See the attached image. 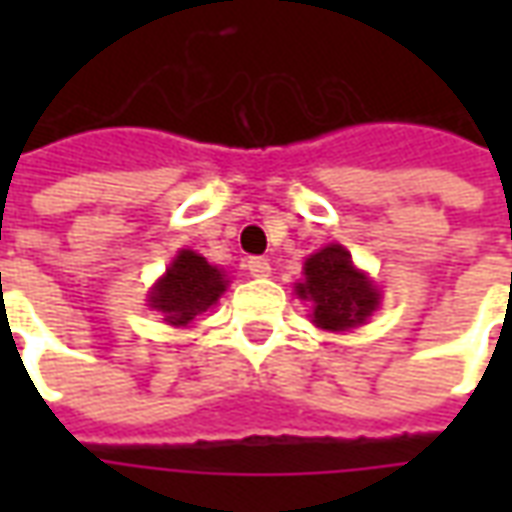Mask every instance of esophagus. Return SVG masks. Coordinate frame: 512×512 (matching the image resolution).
<instances>
[{
  "instance_id": "34e87169",
  "label": "esophagus",
  "mask_w": 512,
  "mask_h": 512,
  "mask_svg": "<svg viewBox=\"0 0 512 512\" xmlns=\"http://www.w3.org/2000/svg\"><path fill=\"white\" fill-rule=\"evenodd\" d=\"M246 268H249L252 277H268V274H271V263H268L266 257H249V260H246Z\"/></svg>"
}]
</instances>
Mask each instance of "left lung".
Wrapping results in <instances>:
<instances>
[{"instance_id":"left-lung-1","label":"left lung","mask_w":512,"mask_h":512,"mask_svg":"<svg viewBox=\"0 0 512 512\" xmlns=\"http://www.w3.org/2000/svg\"><path fill=\"white\" fill-rule=\"evenodd\" d=\"M296 290L301 299L312 301V321L332 332L365 323L378 304L376 288L356 271L351 255L337 244L307 257L304 282Z\"/></svg>"}]
</instances>
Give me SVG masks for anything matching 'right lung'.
<instances>
[{"instance_id":"obj_1","label":"right lung","mask_w":512,"mask_h":512,"mask_svg":"<svg viewBox=\"0 0 512 512\" xmlns=\"http://www.w3.org/2000/svg\"><path fill=\"white\" fill-rule=\"evenodd\" d=\"M227 279L216 266L191 249H183L169 266L167 277L150 293V307L164 312L172 326H189L224 293Z\"/></svg>"}]
</instances>
